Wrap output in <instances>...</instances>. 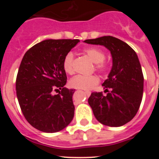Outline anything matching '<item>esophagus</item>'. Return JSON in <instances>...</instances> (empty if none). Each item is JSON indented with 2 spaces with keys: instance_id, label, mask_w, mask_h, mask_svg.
I'll return each instance as SVG.
<instances>
[{
  "instance_id": "1",
  "label": "esophagus",
  "mask_w": 159,
  "mask_h": 159,
  "mask_svg": "<svg viewBox=\"0 0 159 159\" xmlns=\"http://www.w3.org/2000/svg\"><path fill=\"white\" fill-rule=\"evenodd\" d=\"M85 94L87 95V97H88V96H90V94H91V93L90 92H89V91H85Z\"/></svg>"
}]
</instances>
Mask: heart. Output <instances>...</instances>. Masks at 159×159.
Listing matches in <instances>:
<instances>
[{
	"label": "heart",
	"mask_w": 159,
	"mask_h": 159,
	"mask_svg": "<svg viewBox=\"0 0 159 159\" xmlns=\"http://www.w3.org/2000/svg\"><path fill=\"white\" fill-rule=\"evenodd\" d=\"M84 54L88 57L95 64V68L100 73H105L108 69V66L104 60L105 54L100 48L96 47H89L83 51ZM63 67L66 73L72 75L75 72L74 57L72 53H68L65 56L63 62ZM98 83V78L96 75L84 76L76 75L69 81V86L72 88L80 89V90H90Z\"/></svg>",
	"instance_id": "heart-1"
}]
</instances>
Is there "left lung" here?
I'll return each mask as SVG.
<instances>
[{
  "label": "left lung",
  "instance_id": "obj_1",
  "mask_svg": "<svg viewBox=\"0 0 159 159\" xmlns=\"http://www.w3.org/2000/svg\"><path fill=\"white\" fill-rule=\"evenodd\" d=\"M84 42L105 46L111 52L113 61L107 79L102 84L107 95L92 93L89 105L99 123L107 126H122L134 118L143 97V75L138 55L127 43L114 36Z\"/></svg>",
  "mask_w": 159,
  "mask_h": 159
}]
</instances>
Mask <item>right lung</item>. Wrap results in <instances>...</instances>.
Returning a JSON list of instances; mask_svg holds the SVG:
<instances>
[{"instance_id":"add662e5","label":"right lung","mask_w":159,"mask_h":159,"mask_svg":"<svg viewBox=\"0 0 159 159\" xmlns=\"http://www.w3.org/2000/svg\"><path fill=\"white\" fill-rule=\"evenodd\" d=\"M79 42L46 39L23 57L16 77V95L25 119L41 132H59L73 119L75 90L64 87L67 77L63 62ZM54 91L59 93L53 95Z\"/></svg>"}]
</instances>
